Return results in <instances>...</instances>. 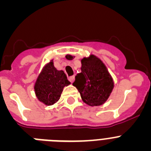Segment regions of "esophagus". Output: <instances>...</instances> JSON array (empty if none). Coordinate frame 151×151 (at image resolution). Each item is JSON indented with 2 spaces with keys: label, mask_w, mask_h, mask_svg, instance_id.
<instances>
[{
  "label": "esophagus",
  "mask_w": 151,
  "mask_h": 151,
  "mask_svg": "<svg viewBox=\"0 0 151 151\" xmlns=\"http://www.w3.org/2000/svg\"><path fill=\"white\" fill-rule=\"evenodd\" d=\"M69 81H70V82H72V83H73V82L75 81V76H74L69 77Z\"/></svg>",
  "instance_id": "obj_1"
}]
</instances>
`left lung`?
<instances>
[{"instance_id": "left-lung-1", "label": "left lung", "mask_w": 151, "mask_h": 151, "mask_svg": "<svg viewBox=\"0 0 151 151\" xmlns=\"http://www.w3.org/2000/svg\"><path fill=\"white\" fill-rule=\"evenodd\" d=\"M82 72L76 76L73 86L78 89L83 102L91 106L104 104L111 94L114 82L107 68L94 54L81 60Z\"/></svg>"}]
</instances>
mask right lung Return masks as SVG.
<instances>
[{
    "mask_svg": "<svg viewBox=\"0 0 151 151\" xmlns=\"http://www.w3.org/2000/svg\"><path fill=\"white\" fill-rule=\"evenodd\" d=\"M69 84L65 73L57 69L51 60L44 66L36 79L34 85L35 96L40 102L51 106L59 101L64 87Z\"/></svg>",
    "mask_w": 151,
    "mask_h": 151,
    "instance_id": "1",
    "label": "right lung"
}]
</instances>
